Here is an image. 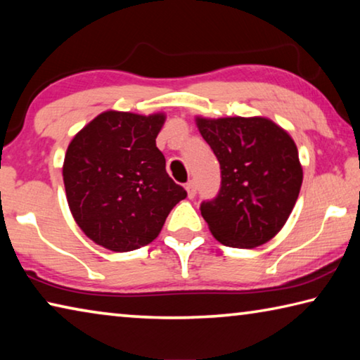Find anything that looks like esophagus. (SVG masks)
I'll list each match as a JSON object with an SVG mask.
<instances>
[{
	"label": "esophagus",
	"mask_w": 360,
	"mask_h": 360,
	"mask_svg": "<svg viewBox=\"0 0 360 360\" xmlns=\"http://www.w3.org/2000/svg\"><path fill=\"white\" fill-rule=\"evenodd\" d=\"M186 191H187V195L188 198H193L195 193H197V186H195V181H188L186 184Z\"/></svg>",
	"instance_id": "obj_1"
}]
</instances>
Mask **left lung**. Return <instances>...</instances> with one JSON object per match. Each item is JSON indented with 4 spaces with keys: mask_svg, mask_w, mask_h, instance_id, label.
I'll list each match as a JSON object with an SVG mask.
<instances>
[{
    "mask_svg": "<svg viewBox=\"0 0 360 360\" xmlns=\"http://www.w3.org/2000/svg\"><path fill=\"white\" fill-rule=\"evenodd\" d=\"M221 165V191L200 206L222 245L252 249L284 227L300 193L303 169L294 139L266 117H197Z\"/></svg>",
    "mask_w": 360,
    "mask_h": 360,
    "instance_id": "8db88e82",
    "label": "left lung"
}]
</instances>
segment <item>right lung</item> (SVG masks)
<instances>
[{
  "instance_id": "add662e5",
  "label": "right lung",
  "mask_w": 360,
  "mask_h": 360,
  "mask_svg": "<svg viewBox=\"0 0 360 360\" xmlns=\"http://www.w3.org/2000/svg\"><path fill=\"white\" fill-rule=\"evenodd\" d=\"M165 114L105 111L72 138L63 162L72 217L96 245L127 252L154 241L187 192L155 146Z\"/></svg>"
}]
</instances>
